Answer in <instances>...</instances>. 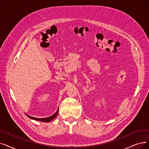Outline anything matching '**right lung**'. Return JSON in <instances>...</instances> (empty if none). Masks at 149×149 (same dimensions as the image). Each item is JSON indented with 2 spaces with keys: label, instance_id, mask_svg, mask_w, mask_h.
<instances>
[{
  "label": "right lung",
  "instance_id": "add662e5",
  "mask_svg": "<svg viewBox=\"0 0 149 149\" xmlns=\"http://www.w3.org/2000/svg\"><path fill=\"white\" fill-rule=\"evenodd\" d=\"M58 109L57 110V111L56 112V113H55L54 114H53L52 116H50V117H49L41 118H35V117H31V116H30L27 115V114H26V116H27L29 118H31V119H33V120H38V121H41V122H49L51 121L52 120L54 119V118L56 117V116H57V114H58Z\"/></svg>",
  "mask_w": 149,
  "mask_h": 149
}]
</instances>
